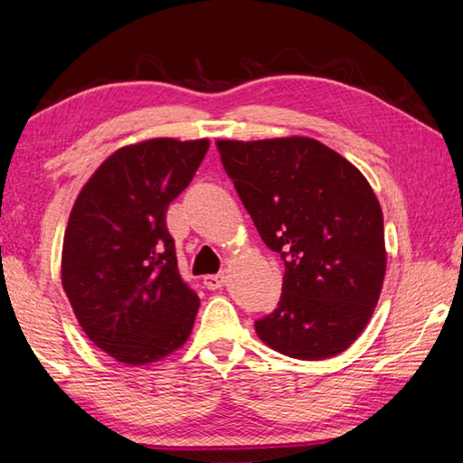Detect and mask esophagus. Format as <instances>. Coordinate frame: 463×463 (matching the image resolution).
Wrapping results in <instances>:
<instances>
[{"mask_svg":"<svg viewBox=\"0 0 463 463\" xmlns=\"http://www.w3.org/2000/svg\"><path fill=\"white\" fill-rule=\"evenodd\" d=\"M203 285L207 287V289L215 291V289H222V287L225 285V275L223 272H219V275H207L203 279Z\"/></svg>","mask_w":463,"mask_h":463,"instance_id":"1","label":"esophagus"}]
</instances>
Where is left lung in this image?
Masks as SVG:
<instances>
[{
	"label": "left lung",
	"instance_id": "8db88e82",
	"mask_svg": "<svg viewBox=\"0 0 463 463\" xmlns=\"http://www.w3.org/2000/svg\"><path fill=\"white\" fill-rule=\"evenodd\" d=\"M227 176L260 238L285 262L264 345L322 361L361 336L380 301L385 238L380 201L354 165L312 137L217 141Z\"/></svg>",
	"mask_w": 463,
	"mask_h": 463
}]
</instances>
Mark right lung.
<instances>
[{"label": "right lung", "instance_id": "obj_1", "mask_svg": "<svg viewBox=\"0 0 463 463\" xmlns=\"http://www.w3.org/2000/svg\"><path fill=\"white\" fill-rule=\"evenodd\" d=\"M209 139L156 137L117 149L73 203L61 283L81 330L125 365L162 361L191 336L199 298L180 279L165 227Z\"/></svg>", "mask_w": 463, "mask_h": 463}]
</instances>
